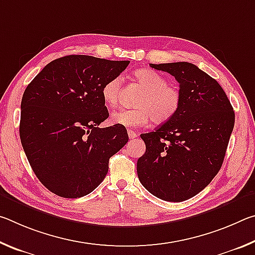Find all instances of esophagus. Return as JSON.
<instances>
[{
	"label": "esophagus",
	"instance_id": "obj_1",
	"mask_svg": "<svg viewBox=\"0 0 255 255\" xmlns=\"http://www.w3.org/2000/svg\"><path fill=\"white\" fill-rule=\"evenodd\" d=\"M127 132H128L129 139H135V138L138 136L135 131L131 130V129H129V130H127Z\"/></svg>",
	"mask_w": 255,
	"mask_h": 255
}]
</instances>
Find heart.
<instances>
[{"mask_svg": "<svg viewBox=\"0 0 255 255\" xmlns=\"http://www.w3.org/2000/svg\"><path fill=\"white\" fill-rule=\"evenodd\" d=\"M137 84L144 90L136 102L135 109H122L111 115V122L124 127H141L152 118L155 124L169 122L178 111L182 102V94L174 85L159 73L141 68L133 73ZM123 79L116 76L103 85L102 98L108 106H117L122 93Z\"/></svg>", "mask_w": 255, "mask_h": 255, "instance_id": "1", "label": "heart"}]
</instances>
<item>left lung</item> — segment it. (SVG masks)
Listing matches in <instances>:
<instances>
[{
  "mask_svg": "<svg viewBox=\"0 0 255 255\" xmlns=\"http://www.w3.org/2000/svg\"><path fill=\"white\" fill-rule=\"evenodd\" d=\"M149 65L175 77L182 102L173 118L140 135L146 152L137 174L155 197L180 202L198 195L221 170L235 114L218 82L193 64Z\"/></svg>",
  "mask_w": 255,
  "mask_h": 255,
  "instance_id": "1",
  "label": "left lung"
}]
</instances>
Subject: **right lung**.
<instances>
[{
  "label": "right lung",
  "instance_id": "add662e5",
  "mask_svg": "<svg viewBox=\"0 0 255 255\" xmlns=\"http://www.w3.org/2000/svg\"><path fill=\"white\" fill-rule=\"evenodd\" d=\"M129 60L70 55L53 60L24 90L20 138L32 171L55 195L92 192L109 170V158L128 141L124 126H98L109 117L102 88Z\"/></svg>",
  "mask_w": 255,
  "mask_h": 255
}]
</instances>
